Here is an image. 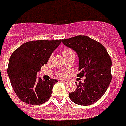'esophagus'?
Returning <instances> with one entry per match:
<instances>
[{
  "mask_svg": "<svg viewBox=\"0 0 126 126\" xmlns=\"http://www.w3.org/2000/svg\"><path fill=\"white\" fill-rule=\"evenodd\" d=\"M61 82H63L64 83H67V82H68V80H64V79H63V80H61Z\"/></svg>",
  "mask_w": 126,
  "mask_h": 126,
  "instance_id": "1",
  "label": "esophagus"
}]
</instances>
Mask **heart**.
<instances>
[{"label":"heart","instance_id":"heart-1","mask_svg":"<svg viewBox=\"0 0 126 126\" xmlns=\"http://www.w3.org/2000/svg\"><path fill=\"white\" fill-rule=\"evenodd\" d=\"M63 54L64 57H65V58H67L69 56H72V55H75L74 54V51L71 50L70 48H65L63 49ZM51 59H52V56L50 57V60ZM58 76H60V77H65L66 76V74L65 72H60V73H59L58 74Z\"/></svg>","mask_w":126,"mask_h":126}]
</instances>
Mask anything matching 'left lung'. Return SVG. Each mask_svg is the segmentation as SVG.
<instances>
[{
	"label": "left lung",
	"mask_w": 126,
	"mask_h": 126,
	"mask_svg": "<svg viewBox=\"0 0 126 126\" xmlns=\"http://www.w3.org/2000/svg\"><path fill=\"white\" fill-rule=\"evenodd\" d=\"M62 42L78 54L80 72L77 76H85L84 82H80L76 90L69 94L70 100L81 106L94 104L105 94L112 80L110 57L102 44L87 36H76Z\"/></svg>",
	"instance_id": "obj_1"
}]
</instances>
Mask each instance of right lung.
I'll return each instance as SVG.
<instances>
[{
	"instance_id": "1",
	"label": "right lung",
	"mask_w": 126,
	"mask_h": 126,
	"mask_svg": "<svg viewBox=\"0 0 126 126\" xmlns=\"http://www.w3.org/2000/svg\"><path fill=\"white\" fill-rule=\"evenodd\" d=\"M61 43V39L31 41L12 53L7 74L15 93L22 102L39 105L50 99L57 80H43L36 75Z\"/></svg>"
}]
</instances>
